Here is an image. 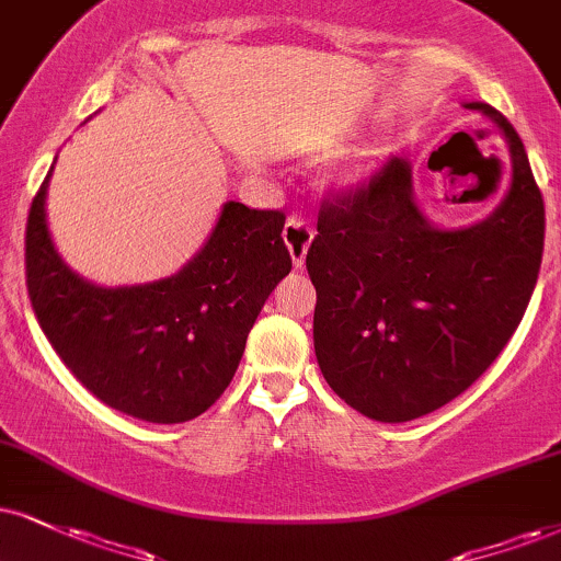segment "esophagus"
I'll return each instance as SVG.
<instances>
[{
  "label": "esophagus",
  "instance_id": "obj_1",
  "mask_svg": "<svg viewBox=\"0 0 561 561\" xmlns=\"http://www.w3.org/2000/svg\"><path fill=\"white\" fill-rule=\"evenodd\" d=\"M312 239H314V231L307 220L304 218L286 220V226H283V241H286V247H288V252H291V260L296 267H301L304 260H307V252H309V244H312Z\"/></svg>",
  "mask_w": 561,
  "mask_h": 561
}]
</instances>
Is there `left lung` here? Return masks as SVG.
I'll return each mask as SVG.
<instances>
[{
    "instance_id": "obj_1",
    "label": "left lung",
    "mask_w": 561,
    "mask_h": 561,
    "mask_svg": "<svg viewBox=\"0 0 561 561\" xmlns=\"http://www.w3.org/2000/svg\"><path fill=\"white\" fill-rule=\"evenodd\" d=\"M513 179L492 216L439 228L390 158L356 192L324 199L307 270L317 288L314 354L335 396L400 424L468 390L520 324L543 252V199L520 135L489 103Z\"/></svg>"
}]
</instances>
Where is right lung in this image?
<instances>
[{
  "label": "right lung",
  "mask_w": 561,
  "mask_h": 561,
  "mask_svg": "<svg viewBox=\"0 0 561 561\" xmlns=\"http://www.w3.org/2000/svg\"><path fill=\"white\" fill-rule=\"evenodd\" d=\"M51 171L25 228L27 296L48 343L114 411L150 424L197 419L224 396L262 304L291 273L280 237L286 216L231 199L203 249L171 278L106 288L80 278L54 247Z\"/></svg>",
  "instance_id": "obj_1"
}]
</instances>
